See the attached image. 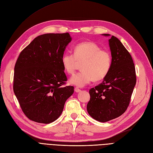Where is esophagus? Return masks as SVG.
I'll return each instance as SVG.
<instances>
[{
  "mask_svg": "<svg viewBox=\"0 0 153 153\" xmlns=\"http://www.w3.org/2000/svg\"><path fill=\"white\" fill-rule=\"evenodd\" d=\"M75 91L76 92H79L81 91V90H80L78 87H75Z\"/></svg>",
  "mask_w": 153,
  "mask_h": 153,
  "instance_id": "34e87169",
  "label": "esophagus"
}]
</instances>
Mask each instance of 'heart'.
Instances as JSON below:
<instances>
[{"mask_svg":"<svg viewBox=\"0 0 153 153\" xmlns=\"http://www.w3.org/2000/svg\"><path fill=\"white\" fill-rule=\"evenodd\" d=\"M61 62L64 70L69 75H73L78 63H82V71L73 76L70 83L78 87H84L93 80H102L108 75L112 57L108 50L101 49L92 41H84L75 46L74 54L64 53Z\"/></svg>","mask_w":153,"mask_h":153,"instance_id":"obj_1","label":"heart"}]
</instances>
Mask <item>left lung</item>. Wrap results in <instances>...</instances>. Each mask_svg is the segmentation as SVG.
<instances>
[{
  "mask_svg": "<svg viewBox=\"0 0 153 153\" xmlns=\"http://www.w3.org/2000/svg\"><path fill=\"white\" fill-rule=\"evenodd\" d=\"M109 46L112 57L110 72L101 84L89 90L90 100L87 105L89 114L101 123L117 118L125 112L137 82L135 64L130 53L114 36L109 39Z\"/></svg>",
  "mask_w": 153,
  "mask_h": 153,
  "instance_id": "obj_1",
  "label": "left lung"
}]
</instances>
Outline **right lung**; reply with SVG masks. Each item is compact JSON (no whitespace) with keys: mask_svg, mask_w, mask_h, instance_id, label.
Listing matches in <instances>:
<instances>
[{"mask_svg":"<svg viewBox=\"0 0 153 153\" xmlns=\"http://www.w3.org/2000/svg\"><path fill=\"white\" fill-rule=\"evenodd\" d=\"M71 41L68 32L39 36L16 60L13 91L23 112L31 121H55L73 93V86H63L68 79L61 62Z\"/></svg>","mask_w":153,"mask_h":153,"instance_id":"1","label":"right lung"}]
</instances>
